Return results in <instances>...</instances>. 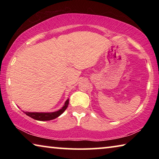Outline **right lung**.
Instances as JSON below:
<instances>
[{
  "instance_id": "1",
  "label": "right lung",
  "mask_w": 159,
  "mask_h": 159,
  "mask_svg": "<svg viewBox=\"0 0 159 159\" xmlns=\"http://www.w3.org/2000/svg\"><path fill=\"white\" fill-rule=\"evenodd\" d=\"M69 104V99L66 101L65 104H64V107L61 109L57 111L51 112V113H37V112H25V114L29 116V117L34 118L35 120H50L55 118H57L58 116L62 114V113L66 109L67 107Z\"/></svg>"
}]
</instances>
